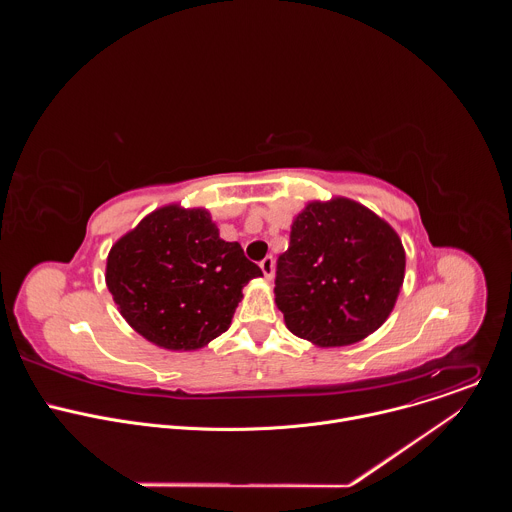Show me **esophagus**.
Returning a JSON list of instances; mask_svg holds the SVG:
<instances>
[{
	"instance_id": "1",
	"label": "esophagus",
	"mask_w": 512,
	"mask_h": 512,
	"mask_svg": "<svg viewBox=\"0 0 512 512\" xmlns=\"http://www.w3.org/2000/svg\"><path fill=\"white\" fill-rule=\"evenodd\" d=\"M259 267H261L265 279H273V257H271V255L265 257V259L259 263Z\"/></svg>"
}]
</instances>
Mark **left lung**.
Listing matches in <instances>:
<instances>
[{
  "instance_id": "1",
  "label": "left lung",
  "mask_w": 512,
  "mask_h": 512,
  "mask_svg": "<svg viewBox=\"0 0 512 512\" xmlns=\"http://www.w3.org/2000/svg\"><path fill=\"white\" fill-rule=\"evenodd\" d=\"M403 279L405 249L387 221L350 198L312 200L277 259L275 304L291 334L348 346L385 324Z\"/></svg>"
}]
</instances>
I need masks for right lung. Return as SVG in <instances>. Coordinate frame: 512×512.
Wrapping results in <instances>:
<instances>
[{"instance_id": "right-lung-1", "label": "right lung", "mask_w": 512, "mask_h": 512, "mask_svg": "<svg viewBox=\"0 0 512 512\" xmlns=\"http://www.w3.org/2000/svg\"><path fill=\"white\" fill-rule=\"evenodd\" d=\"M206 208L168 204L143 216L107 255L105 281L125 322L166 350H198L229 330L243 287L261 277Z\"/></svg>"}]
</instances>
